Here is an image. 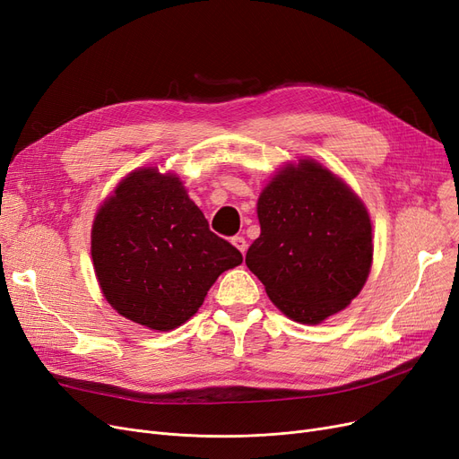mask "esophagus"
<instances>
[{
  "label": "esophagus",
  "instance_id": "obj_1",
  "mask_svg": "<svg viewBox=\"0 0 459 459\" xmlns=\"http://www.w3.org/2000/svg\"><path fill=\"white\" fill-rule=\"evenodd\" d=\"M230 242H232V246H234L236 249H238V251L242 253V255H244L246 249H247V242H246L244 236H232Z\"/></svg>",
  "mask_w": 459,
  "mask_h": 459
}]
</instances>
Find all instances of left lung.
Returning <instances> with one entry per match:
<instances>
[{"instance_id": "8db88e82", "label": "left lung", "mask_w": 459, "mask_h": 459, "mask_svg": "<svg viewBox=\"0 0 459 459\" xmlns=\"http://www.w3.org/2000/svg\"><path fill=\"white\" fill-rule=\"evenodd\" d=\"M261 236L246 264L293 321L317 325L359 295L372 264L361 198L312 159L287 164L257 202Z\"/></svg>"}]
</instances>
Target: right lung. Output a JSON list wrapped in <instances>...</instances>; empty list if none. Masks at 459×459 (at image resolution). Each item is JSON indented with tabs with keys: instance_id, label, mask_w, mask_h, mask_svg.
I'll return each instance as SVG.
<instances>
[{
	"instance_id": "right-lung-1",
	"label": "right lung",
	"mask_w": 459,
	"mask_h": 459,
	"mask_svg": "<svg viewBox=\"0 0 459 459\" xmlns=\"http://www.w3.org/2000/svg\"><path fill=\"white\" fill-rule=\"evenodd\" d=\"M92 263L106 300L126 319L172 331L196 314L242 253L219 238L176 174L138 168L101 204Z\"/></svg>"
}]
</instances>
